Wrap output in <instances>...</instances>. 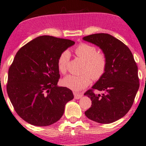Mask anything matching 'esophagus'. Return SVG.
<instances>
[{
	"mask_svg": "<svg viewBox=\"0 0 146 146\" xmlns=\"http://www.w3.org/2000/svg\"><path fill=\"white\" fill-rule=\"evenodd\" d=\"M74 95L75 99H79V98H80L83 96L82 94L77 93V92H74Z\"/></svg>",
	"mask_w": 146,
	"mask_h": 146,
	"instance_id": "esophagus-1",
	"label": "esophagus"
}]
</instances>
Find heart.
I'll return each mask as SVG.
<instances>
[{"mask_svg":"<svg viewBox=\"0 0 146 146\" xmlns=\"http://www.w3.org/2000/svg\"><path fill=\"white\" fill-rule=\"evenodd\" d=\"M75 53L78 57L85 62L84 72L82 75H68L62 80L64 86L70 89L79 91L88 86L91 82L99 80L105 74L107 66V58L103 53L97 52L96 48L92 45L81 43L76 48ZM70 54L66 50L60 54L58 60V70L62 74L67 71Z\"/></svg>","mask_w":146,"mask_h":146,"instance_id":"1","label":"heart"}]
</instances>
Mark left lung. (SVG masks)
<instances>
[{"mask_svg": "<svg viewBox=\"0 0 146 146\" xmlns=\"http://www.w3.org/2000/svg\"><path fill=\"white\" fill-rule=\"evenodd\" d=\"M83 39L99 47L107 60L105 74L84 93L92 101L85 115L99 123H111L124 117L133 105L139 87L137 64L128 47L109 34H92ZM95 90L102 94H94Z\"/></svg>", "mask_w": 146, "mask_h": 146, "instance_id": "8db88e82", "label": "left lung"}]
</instances>
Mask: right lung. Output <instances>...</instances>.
I'll use <instances>...</instances> for the list:
<instances>
[{"label": "right lung", "mask_w": 146, "mask_h": 146, "mask_svg": "<svg viewBox=\"0 0 146 146\" xmlns=\"http://www.w3.org/2000/svg\"><path fill=\"white\" fill-rule=\"evenodd\" d=\"M50 35L36 37L18 51L9 70L7 94L15 111L26 122L48 126L58 121L72 90L58 86L59 56L74 44Z\"/></svg>", "instance_id": "right-lung-1"}]
</instances>
